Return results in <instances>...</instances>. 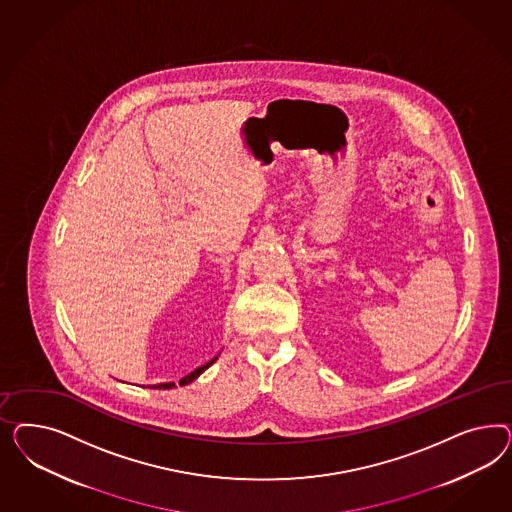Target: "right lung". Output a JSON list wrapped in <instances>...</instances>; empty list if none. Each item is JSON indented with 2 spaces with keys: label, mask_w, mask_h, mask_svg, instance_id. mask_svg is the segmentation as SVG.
<instances>
[{
  "label": "right lung",
  "mask_w": 512,
  "mask_h": 512,
  "mask_svg": "<svg viewBox=\"0 0 512 512\" xmlns=\"http://www.w3.org/2000/svg\"><path fill=\"white\" fill-rule=\"evenodd\" d=\"M216 360L217 357H214L212 358V360H208L206 364H202V366H199V368H197L195 372H191L189 373V375H186V377H182V379H180V387H184V385H189V383H193V381H195V379H197V377H199V375H201V373L204 372V370H208V368H210V366H212V364H214ZM172 387H176V385H174V383H159V385H154V387L152 388H159V390H161V388Z\"/></svg>",
  "instance_id": "1"
}]
</instances>
